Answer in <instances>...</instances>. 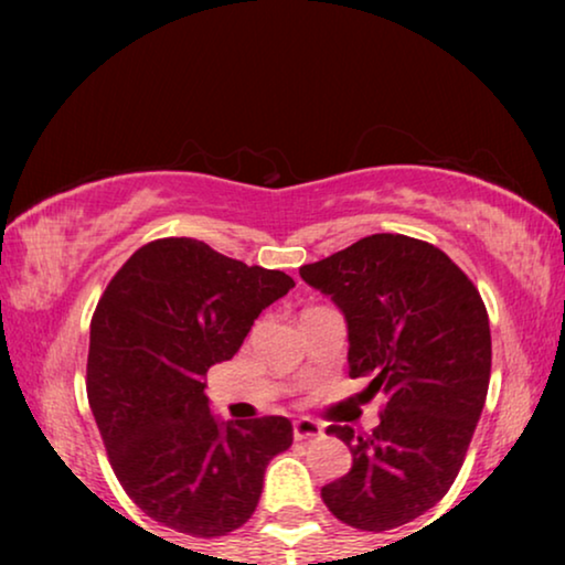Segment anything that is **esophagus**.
<instances>
[{
    "label": "esophagus",
    "instance_id": "obj_1",
    "mask_svg": "<svg viewBox=\"0 0 565 565\" xmlns=\"http://www.w3.org/2000/svg\"><path fill=\"white\" fill-rule=\"evenodd\" d=\"M323 431V427L316 419H311V416H298L296 422H292V435H296V439H313L319 437Z\"/></svg>",
    "mask_w": 565,
    "mask_h": 565
}]
</instances>
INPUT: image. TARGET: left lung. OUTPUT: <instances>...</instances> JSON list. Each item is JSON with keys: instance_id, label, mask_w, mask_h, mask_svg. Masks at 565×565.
I'll use <instances>...</instances> for the list:
<instances>
[{"instance_id": "left-lung-1", "label": "left lung", "mask_w": 565, "mask_h": 565, "mask_svg": "<svg viewBox=\"0 0 565 565\" xmlns=\"http://www.w3.org/2000/svg\"><path fill=\"white\" fill-rule=\"evenodd\" d=\"M300 277L344 313L350 377L383 398L370 435L327 429L352 468L323 486V504L354 530L401 527L450 491L481 419L491 377L481 292L443 249L404 234L360 238Z\"/></svg>"}]
</instances>
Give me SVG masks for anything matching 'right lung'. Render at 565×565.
<instances>
[{"label":"right lung","mask_w":565,"mask_h":565,"mask_svg":"<svg viewBox=\"0 0 565 565\" xmlns=\"http://www.w3.org/2000/svg\"><path fill=\"white\" fill-rule=\"evenodd\" d=\"M292 285L280 269L172 236L141 246L105 288L89 327L87 398L115 476L153 522L221 537L257 509L292 424L218 422L205 375Z\"/></svg>","instance_id":"1"}]
</instances>
